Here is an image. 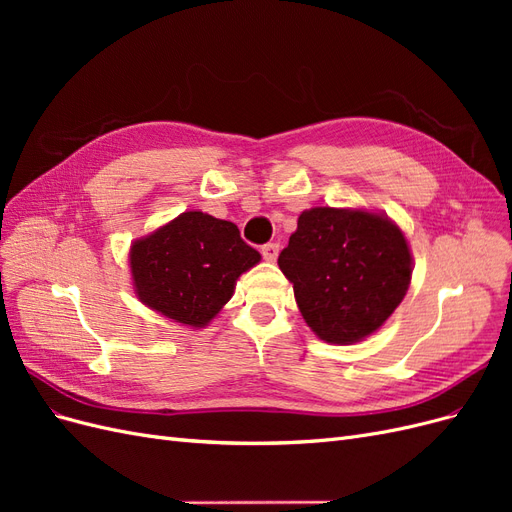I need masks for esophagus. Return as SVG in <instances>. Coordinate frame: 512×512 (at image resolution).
<instances>
[{
	"instance_id": "obj_1",
	"label": "esophagus",
	"mask_w": 512,
	"mask_h": 512,
	"mask_svg": "<svg viewBox=\"0 0 512 512\" xmlns=\"http://www.w3.org/2000/svg\"><path fill=\"white\" fill-rule=\"evenodd\" d=\"M260 254H262V258H265V260L275 262L277 254H280V245H277V243H265V245L260 247Z\"/></svg>"
}]
</instances>
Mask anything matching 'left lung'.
Returning <instances> with one entry per match:
<instances>
[{
	"instance_id": "left-lung-1",
	"label": "left lung",
	"mask_w": 512,
	"mask_h": 512,
	"mask_svg": "<svg viewBox=\"0 0 512 512\" xmlns=\"http://www.w3.org/2000/svg\"><path fill=\"white\" fill-rule=\"evenodd\" d=\"M277 265L292 282L305 322L329 344H352L378 331L412 277L404 232L361 209L303 211Z\"/></svg>"
}]
</instances>
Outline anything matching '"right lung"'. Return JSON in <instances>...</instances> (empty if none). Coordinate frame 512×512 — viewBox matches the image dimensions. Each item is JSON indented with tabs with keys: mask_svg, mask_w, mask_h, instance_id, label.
<instances>
[{
	"mask_svg": "<svg viewBox=\"0 0 512 512\" xmlns=\"http://www.w3.org/2000/svg\"><path fill=\"white\" fill-rule=\"evenodd\" d=\"M258 262L235 224L203 211L181 213L130 250L138 299L190 327H205L232 297L237 277Z\"/></svg>",
	"mask_w": 512,
	"mask_h": 512,
	"instance_id": "obj_1",
	"label": "right lung"
}]
</instances>
